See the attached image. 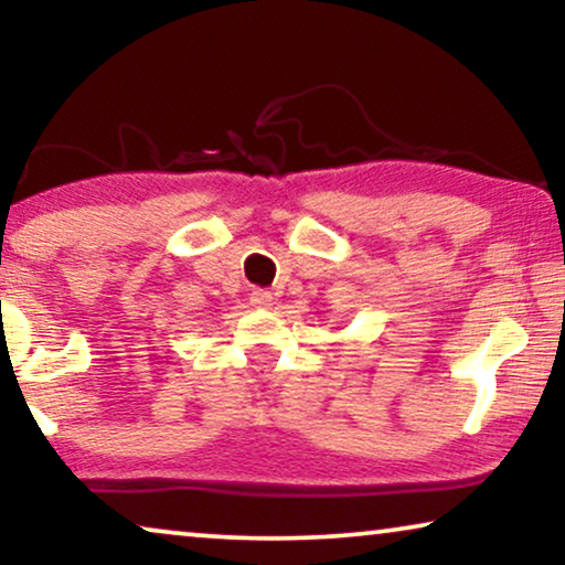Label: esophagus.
<instances>
[{"instance_id": "esophagus-1", "label": "esophagus", "mask_w": 565, "mask_h": 565, "mask_svg": "<svg viewBox=\"0 0 565 565\" xmlns=\"http://www.w3.org/2000/svg\"><path fill=\"white\" fill-rule=\"evenodd\" d=\"M252 303L257 308H269V306H273V292H269V290H254L252 292Z\"/></svg>"}]
</instances>
